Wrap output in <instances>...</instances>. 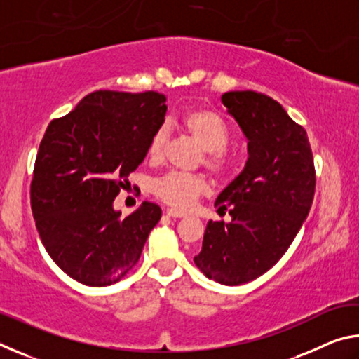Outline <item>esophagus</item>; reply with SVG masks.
Masks as SVG:
<instances>
[{
    "label": "esophagus",
    "mask_w": 359,
    "mask_h": 359,
    "mask_svg": "<svg viewBox=\"0 0 359 359\" xmlns=\"http://www.w3.org/2000/svg\"><path fill=\"white\" fill-rule=\"evenodd\" d=\"M166 214H168V217H172V218H182V217H187L185 212L177 210V209H168V210H166Z\"/></svg>",
    "instance_id": "1"
}]
</instances>
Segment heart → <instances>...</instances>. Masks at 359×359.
Instances as JSON below:
<instances>
[{"mask_svg": "<svg viewBox=\"0 0 359 359\" xmlns=\"http://www.w3.org/2000/svg\"><path fill=\"white\" fill-rule=\"evenodd\" d=\"M180 125L199 144V147L205 150L208 168L218 174L229 171L231 155L226 150L229 131L220 115L208 107H193L182 115ZM165 128L156 130L149 144V156L151 160H160L165 154ZM208 190V180L201 175L177 171L163 175L154 184V193L156 196L177 209L191 208L196 199Z\"/></svg>", "mask_w": 359, "mask_h": 359, "instance_id": "heart-1", "label": "heart"}]
</instances>
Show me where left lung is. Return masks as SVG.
I'll return each mask as SVG.
<instances>
[{"instance_id":"1","label":"left lung","mask_w":359,"mask_h":359,"mask_svg":"<svg viewBox=\"0 0 359 359\" xmlns=\"http://www.w3.org/2000/svg\"><path fill=\"white\" fill-rule=\"evenodd\" d=\"M247 139L242 172L218 194L215 208L231 222H209L194 264L222 285L236 287L269 271L301 229L315 193L307 133L269 96L244 90L222 95Z\"/></svg>"}]
</instances>
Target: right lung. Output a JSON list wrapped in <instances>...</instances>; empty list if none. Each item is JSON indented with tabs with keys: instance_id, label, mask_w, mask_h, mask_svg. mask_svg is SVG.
Returning <instances> with one entry per match:
<instances>
[{
	"instance_id": "obj_1",
	"label": "right lung",
	"mask_w": 359,
	"mask_h": 359,
	"mask_svg": "<svg viewBox=\"0 0 359 359\" xmlns=\"http://www.w3.org/2000/svg\"><path fill=\"white\" fill-rule=\"evenodd\" d=\"M166 96L100 90L48 123L34 163L32 210L47 253L71 278L107 287L135 267L161 209L128 217L114 199L161 128Z\"/></svg>"
}]
</instances>
